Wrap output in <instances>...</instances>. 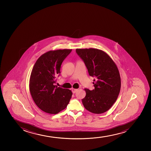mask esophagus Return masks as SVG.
Wrapping results in <instances>:
<instances>
[{"instance_id": "34e87169", "label": "esophagus", "mask_w": 151, "mask_h": 151, "mask_svg": "<svg viewBox=\"0 0 151 151\" xmlns=\"http://www.w3.org/2000/svg\"><path fill=\"white\" fill-rule=\"evenodd\" d=\"M78 91V89L76 88H72V92L73 93H76Z\"/></svg>"}]
</instances>
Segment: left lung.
Here are the masks:
<instances>
[{"label":"left lung","mask_w":151,"mask_h":151,"mask_svg":"<svg viewBox=\"0 0 151 151\" xmlns=\"http://www.w3.org/2000/svg\"><path fill=\"white\" fill-rule=\"evenodd\" d=\"M76 53L83 61L88 74L94 77L95 88H85L82 99L85 108L91 112L101 114L109 109L119 94L121 79L116 64L103 51L98 49H76Z\"/></svg>","instance_id":"1"}]
</instances>
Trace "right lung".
I'll return each mask as SVG.
<instances>
[{
    "instance_id": "obj_1",
    "label": "right lung",
    "mask_w": 151,
    "mask_h": 151,
    "mask_svg": "<svg viewBox=\"0 0 151 151\" xmlns=\"http://www.w3.org/2000/svg\"><path fill=\"white\" fill-rule=\"evenodd\" d=\"M71 49L49 51L42 55L34 64L29 78V88L33 100L40 109L55 114L64 109L73 93L56 86L61 64Z\"/></svg>"
}]
</instances>
